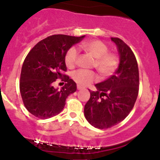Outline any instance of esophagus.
<instances>
[{"mask_svg":"<svg viewBox=\"0 0 160 160\" xmlns=\"http://www.w3.org/2000/svg\"><path fill=\"white\" fill-rule=\"evenodd\" d=\"M77 89H78V90H81V89H84V88H83L82 86L78 85V86H77Z\"/></svg>","mask_w":160,"mask_h":160,"instance_id":"obj_1","label":"esophagus"}]
</instances>
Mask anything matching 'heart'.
Segmentation results:
<instances>
[{"mask_svg":"<svg viewBox=\"0 0 160 160\" xmlns=\"http://www.w3.org/2000/svg\"><path fill=\"white\" fill-rule=\"evenodd\" d=\"M81 47L96 58L94 66L103 77L112 75L118 66V56L114 53L108 52V47L101 41L89 40L83 42ZM78 59V51L75 48H71L65 56V63L67 67L72 68L75 66ZM73 79L77 84L82 86H89L97 80L95 72L86 70L75 71L72 75Z\"/></svg>","mask_w":160,"mask_h":160,"instance_id":"heart-1","label":"heart"}]
</instances>
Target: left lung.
<instances>
[{
    "instance_id": "1",
    "label": "left lung",
    "mask_w": 160,
    "mask_h": 160,
    "mask_svg": "<svg viewBox=\"0 0 160 160\" xmlns=\"http://www.w3.org/2000/svg\"><path fill=\"white\" fill-rule=\"evenodd\" d=\"M117 47L119 63L113 75L89 90L90 98L84 108L86 120L92 127L108 129L125 119L134 106L138 95V62L130 47L118 38H111Z\"/></svg>"
}]
</instances>
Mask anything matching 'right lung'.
<instances>
[{
    "mask_svg": "<svg viewBox=\"0 0 160 160\" xmlns=\"http://www.w3.org/2000/svg\"><path fill=\"white\" fill-rule=\"evenodd\" d=\"M81 37L56 34L39 42L26 57L22 67L19 89L22 101L30 113L42 119L51 118L62 112L68 96L74 93L77 85L68 76L60 89L53 82L67 71L65 56Z\"/></svg>",
    "mask_w": 160,
    "mask_h": 160,
    "instance_id": "add662e5",
    "label": "right lung"
}]
</instances>
